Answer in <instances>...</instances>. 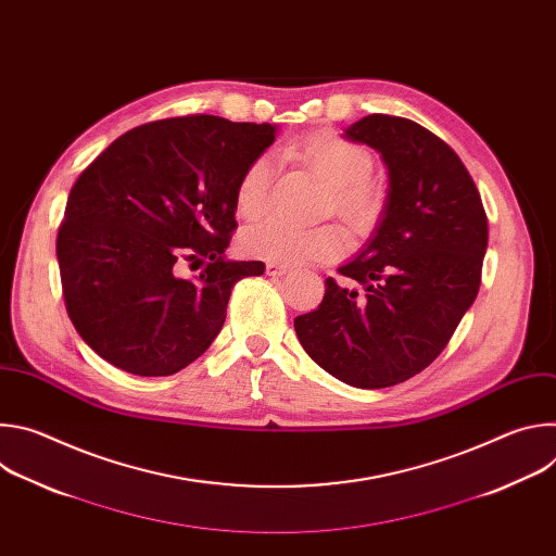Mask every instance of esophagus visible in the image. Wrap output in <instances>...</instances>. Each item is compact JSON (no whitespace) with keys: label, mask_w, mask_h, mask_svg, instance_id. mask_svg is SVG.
I'll return each instance as SVG.
<instances>
[{"label":"esophagus","mask_w":556,"mask_h":556,"mask_svg":"<svg viewBox=\"0 0 556 556\" xmlns=\"http://www.w3.org/2000/svg\"><path fill=\"white\" fill-rule=\"evenodd\" d=\"M266 273H268L270 277H279V275H286V273H288V266H281V264H273V262H268V264H266Z\"/></svg>","instance_id":"obj_1"}]
</instances>
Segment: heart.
Masks as SVG:
<instances>
[{
  "label": "heart",
  "mask_w": 556,
  "mask_h": 556,
  "mask_svg": "<svg viewBox=\"0 0 556 556\" xmlns=\"http://www.w3.org/2000/svg\"><path fill=\"white\" fill-rule=\"evenodd\" d=\"M286 155L305 165L328 185V208L334 211L356 235L371 232L387 208V185L371 174L367 147L332 129L312 131L286 144ZM275 165L260 155L244 169L235 189L240 215L255 219L268 206ZM240 249L244 255L273 264H305L339 260L348 253L350 240L341 226H292L281 219H266L244 230Z\"/></svg>",
  "instance_id": "1"
}]
</instances>
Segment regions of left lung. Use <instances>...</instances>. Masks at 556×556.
I'll list each match as a JSON object with an SVG mask.
<instances>
[{
  "mask_svg": "<svg viewBox=\"0 0 556 556\" xmlns=\"http://www.w3.org/2000/svg\"><path fill=\"white\" fill-rule=\"evenodd\" d=\"M345 138L389 169L382 222L367 249L326 279L321 305L294 319L307 356L334 378L382 389L429 367L478 296L489 219L459 155L422 125L369 114Z\"/></svg>",
  "mask_w": 556,
  "mask_h": 556,
  "instance_id": "1",
  "label": "left lung"
}]
</instances>
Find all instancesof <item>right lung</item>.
Instances as JSON below:
<instances>
[{
  "label": "right lung",
  "instance_id": "right-lung-1",
  "mask_svg": "<svg viewBox=\"0 0 556 556\" xmlns=\"http://www.w3.org/2000/svg\"><path fill=\"white\" fill-rule=\"evenodd\" d=\"M275 140L270 123L211 114L138 125L74 182L56 235L72 326L114 367L172 376L219 334L232 286L264 262H226L235 189ZM207 260L193 282L177 262Z\"/></svg>",
  "mask_w": 556,
  "mask_h": 556
}]
</instances>
